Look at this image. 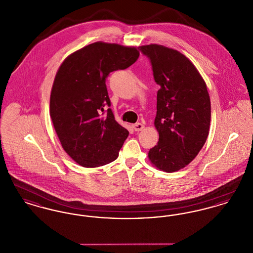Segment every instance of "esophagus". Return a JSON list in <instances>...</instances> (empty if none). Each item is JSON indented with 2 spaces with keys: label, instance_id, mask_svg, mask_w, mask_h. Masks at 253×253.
Instances as JSON below:
<instances>
[{
  "label": "esophagus",
  "instance_id": "esophagus-1",
  "mask_svg": "<svg viewBox=\"0 0 253 253\" xmlns=\"http://www.w3.org/2000/svg\"><path fill=\"white\" fill-rule=\"evenodd\" d=\"M132 128L134 129L135 132H139V131H142L144 129V125L142 123H135L132 125Z\"/></svg>",
  "mask_w": 253,
  "mask_h": 253
}]
</instances>
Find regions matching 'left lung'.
<instances>
[{
  "label": "left lung",
  "instance_id": "1",
  "mask_svg": "<svg viewBox=\"0 0 253 253\" xmlns=\"http://www.w3.org/2000/svg\"><path fill=\"white\" fill-rule=\"evenodd\" d=\"M152 63L157 91L155 127L159 140L148 157L156 168L174 172L189 165L203 148L211 124V99L193 62L160 44L138 47Z\"/></svg>",
  "mask_w": 253,
  "mask_h": 253
}]
</instances>
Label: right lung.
Instances as JSON below:
<instances>
[{
    "label": "right lung",
    "instance_id": "right-lung-1",
    "mask_svg": "<svg viewBox=\"0 0 253 253\" xmlns=\"http://www.w3.org/2000/svg\"><path fill=\"white\" fill-rule=\"evenodd\" d=\"M139 57L134 46L96 42L70 54L60 64L50 95V118L60 144L79 165L96 168L119 157L127 129L110 106L105 80Z\"/></svg>",
    "mask_w": 253,
    "mask_h": 253
}]
</instances>
